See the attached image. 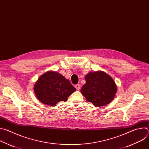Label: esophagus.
Returning <instances> with one entry per match:
<instances>
[{
    "instance_id": "esophagus-1",
    "label": "esophagus",
    "mask_w": 149,
    "mask_h": 149,
    "mask_svg": "<svg viewBox=\"0 0 149 149\" xmlns=\"http://www.w3.org/2000/svg\"><path fill=\"white\" fill-rule=\"evenodd\" d=\"M75 87L76 88L77 90H79L80 89V85L79 84H77V85H75Z\"/></svg>"
}]
</instances>
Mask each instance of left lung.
<instances>
[{"label": "left lung", "mask_w": 149, "mask_h": 149, "mask_svg": "<svg viewBox=\"0 0 149 149\" xmlns=\"http://www.w3.org/2000/svg\"><path fill=\"white\" fill-rule=\"evenodd\" d=\"M86 83L81 91L88 102L95 107H102L111 102L117 93L114 79L101 71L89 72L86 76Z\"/></svg>", "instance_id": "left-lung-1"}]
</instances>
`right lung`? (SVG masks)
Listing matches in <instances>:
<instances>
[{"instance_id":"1","label":"right lung","mask_w":149,"mask_h":149,"mask_svg":"<svg viewBox=\"0 0 149 149\" xmlns=\"http://www.w3.org/2000/svg\"><path fill=\"white\" fill-rule=\"evenodd\" d=\"M34 91L38 100L52 107L60 101H66L76 88L70 81L55 71H47L42 75L34 86Z\"/></svg>"}]
</instances>
